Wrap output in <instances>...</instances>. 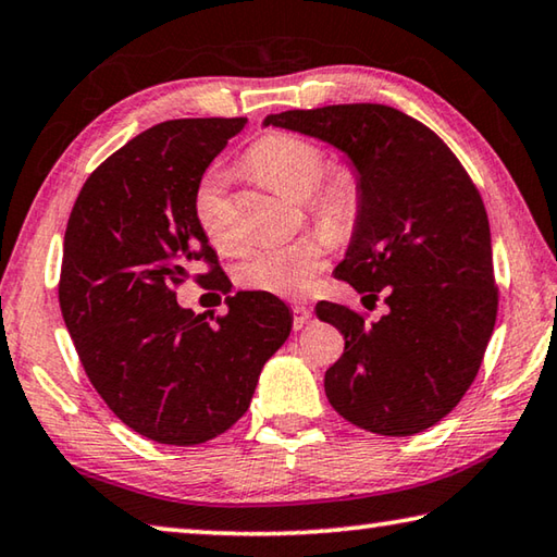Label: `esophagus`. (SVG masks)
<instances>
[{"mask_svg":"<svg viewBox=\"0 0 557 557\" xmlns=\"http://www.w3.org/2000/svg\"><path fill=\"white\" fill-rule=\"evenodd\" d=\"M292 314H295V329H301L312 319V309L305 305H292Z\"/></svg>","mask_w":557,"mask_h":557,"instance_id":"esophagus-1","label":"esophagus"}]
</instances>
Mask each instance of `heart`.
<instances>
[{
  "instance_id": "b5f03b06",
  "label": "heart",
  "mask_w": 557,
  "mask_h": 557,
  "mask_svg": "<svg viewBox=\"0 0 557 557\" xmlns=\"http://www.w3.org/2000/svg\"><path fill=\"white\" fill-rule=\"evenodd\" d=\"M248 164L262 184L292 201L307 199L309 213L332 233H348L361 211V182L351 166L326 172L324 149L295 135H270L250 149ZM196 221L215 248L238 250V235L231 228L223 206L219 174H206L194 194ZM329 240L307 235L287 245L262 248L245 258L235 277L245 289L275 297H299L314 285L326 265Z\"/></svg>"
}]
</instances>
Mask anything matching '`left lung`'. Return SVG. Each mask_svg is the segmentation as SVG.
Wrapping results in <instances>:
<instances>
[{"mask_svg": "<svg viewBox=\"0 0 557 557\" xmlns=\"http://www.w3.org/2000/svg\"><path fill=\"white\" fill-rule=\"evenodd\" d=\"M351 159L361 211L336 277L388 314L319 301L344 334L324 375L332 408L375 435L405 437L445 418L474 383L498 309L482 196L451 149L405 112L354 102L268 115Z\"/></svg>", "mask_w": 557, "mask_h": 557, "instance_id": "1", "label": "left lung"}]
</instances>
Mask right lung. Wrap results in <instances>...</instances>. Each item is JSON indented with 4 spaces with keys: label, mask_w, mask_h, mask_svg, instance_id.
<instances>
[{
    "label": "right lung",
    "mask_w": 557,
    "mask_h": 557,
    "mask_svg": "<svg viewBox=\"0 0 557 557\" xmlns=\"http://www.w3.org/2000/svg\"><path fill=\"white\" fill-rule=\"evenodd\" d=\"M243 127L199 117L145 129L88 176L65 225L59 301L75 351L108 408L159 445H201L235 425L292 329L265 292L228 297L215 324L176 301L182 282L221 275L194 194Z\"/></svg>",
    "instance_id": "1"
}]
</instances>
